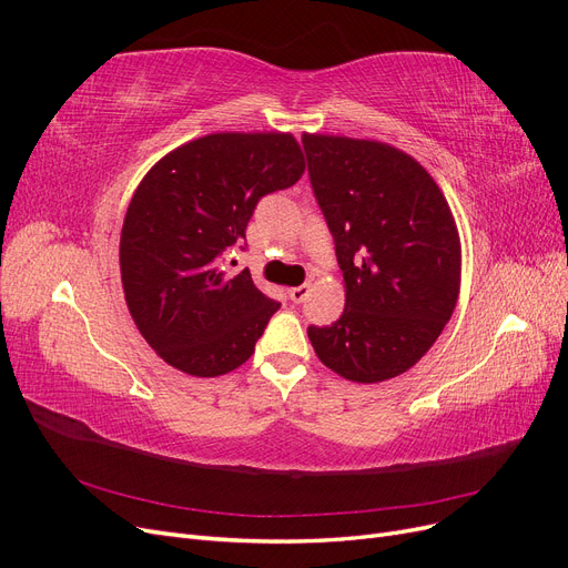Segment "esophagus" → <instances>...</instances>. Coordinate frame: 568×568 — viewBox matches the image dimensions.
<instances>
[{
    "label": "esophagus",
    "mask_w": 568,
    "mask_h": 568,
    "mask_svg": "<svg viewBox=\"0 0 568 568\" xmlns=\"http://www.w3.org/2000/svg\"><path fill=\"white\" fill-rule=\"evenodd\" d=\"M307 296H311V286H307V284L288 288V298L294 301V303H303Z\"/></svg>",
    "instance_id": "34e87169"
}]
</instances>
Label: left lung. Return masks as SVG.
Wrapping results in <instances>:
<instances>
[{
	"label": "left lung",
	"mask_w": 568,
	"mask_h": 568,
	"mask_svg": "<svg viewBox=\"0 0 568 568\" xmlns=\"http://www.w3.org/2000/svg\"><path fill=\"white\" fill-rule=\"evenodd\" d=\"M303 149L346 284V311L332 326H307V338L343 379H393L434 346L457 305L453 211L434 178L390 144L305 132Z\"/></svg>",
	"instance_id": "1"
}]
</instances>
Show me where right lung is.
<instances>
[{
    "instance_id": "1",
    "label": "right lung",
    "mask_w": 568,
    "mask_h": 568,
    "mask_svg": "<svg viewBox=\"0 0 568 568\" xmlns=\"http://www.w3.org/2000/svg\"><path fill=\"white\" fill-rule=\"evenodd\" d=\"M303 151L288 132H215L170 151L128 205L120 280L149 346L192 376L244 365L280 303L225 257L265 194L296 184Z\"/></svg>"
}]
</instances>
